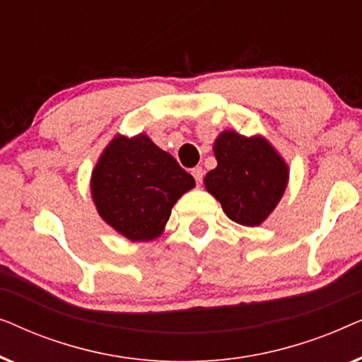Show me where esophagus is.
I'll use <instances>...</instances> for the list:
<instances>
[{
    "instance_id": "1",
    "label": "esophagus",
    "mask_w": 362,
    "mask_h": 362,
    "mask_svg": "<svg viewBox=\"0 0 362 362\" xmlns=\"http://www.w3.org/2000/svg\"><path fill=\"white\" fill-rule=\"evenodd\" d=\"M191 175L194 176V180H196L197 185H201V182H202V177H204V170H202L201 166H197V168H194V170L191 171Z\"/></svg>"
}]
</instances>
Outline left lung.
I'll return each mask as SVG.
<instances>
[{"label": "left lung", "instance_id": "left-lung-1", "mask_svg": "<svg viewBox=\"0 0 362 362\" xmlns=\"http://www.w3.org/2000/svg\"><path fill=\"white\" fill-rule=\"evenodd\" d=\"M217 166L206 189L237 224L260 226L275 209L288 182V166L265 138L222 132L214 141Z\"/></svg>", "mask_w": 362, "mask_h": 362}]
</instances>
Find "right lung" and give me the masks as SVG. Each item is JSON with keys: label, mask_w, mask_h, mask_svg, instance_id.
I'll use <instances>...</instances> for the list:
<instances>
[{"label": "right lung", "mask_w": 362, "mask_h": 362, "mask_svg": "<svg viewBox=\"0 0 362 362\" xmlns=\"http://www.w3.org/2000/svg\"><path fill=\"white\" fill-rule=\"evenodd\" d=\"M194 177L146 135H117L92 173V199L108 226L128 240L161 235L176 201Z\"/></svg>", "instance_id": "1"}]
</instances>
